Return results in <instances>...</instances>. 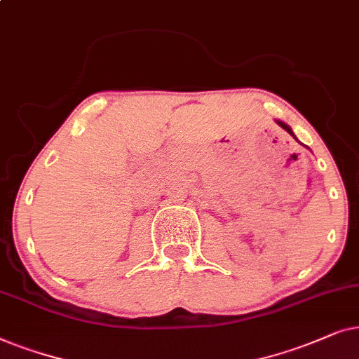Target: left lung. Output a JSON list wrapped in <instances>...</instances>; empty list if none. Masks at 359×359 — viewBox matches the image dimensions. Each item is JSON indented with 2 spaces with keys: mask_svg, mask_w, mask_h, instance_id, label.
<instances>
[{
  "mask_svg": "<svg viewBox=\"0 0 359 359\" xmlns=\"http://www.w3.org/2000/svg\"><path fill=\"white\" fill-rule=\"evenodd\" d=\"M277 124H279V126H280V128H284V130H285V131H287L290 136H294V133H292V130H290V128L287 126V124H285V123H283V121H279V119H277ZM294 137H295V136H294Z\"/></svg>",
  "mask_w": 359,
  "mask_h": 359,
  "instance_id": "8db88e82",
  "label": "left lung"
}]
</instances>
